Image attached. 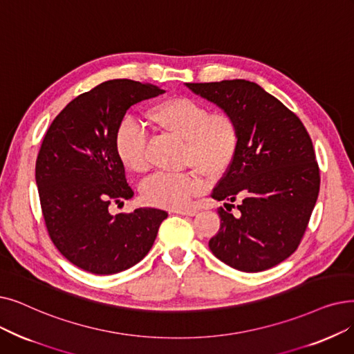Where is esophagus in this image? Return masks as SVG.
<instances>
[{
  "label": "esophagus",
  "instance_id": "esophagus-1",
  "mask_svg": "<svg viewBox=\"0 0 354 354\" xmlns=\"http://www.w3.org/2000/svg\"><path fill=\"white\" fill-rule=\"evenodd\" d=\"M172 212L175 214H180V215H189V217H194V215L198 212L194 208H188V209H172Z\"/></svg>",
  "mask_w": 354,
  "mask_h": 354
}]
</instances>
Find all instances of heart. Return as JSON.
I'll return each instance as SVG.
<instances>
[{
	"instance_id": "heart-1",
	"label": "heart",
	"mask_w": 354,
	"mask_h": 354,
	"mask_svg": "<svg viewBox=\"0 0 354 354\" xmlns=\"http://www.w3.org/2000/svg\"><path fill=\"white\" fill-rule=\"evenodd\" d=\"M146 118L162 131L182 140V163L208 178L223 175L236 158L239 129L225 113L208 114L203 104L187 97H174L151 104L146 110ZM114 146L118 159L129 171H146V133L137 122H121ZM203 185L196 172L158 174L143 183L142 196L150 205L180 209L189 205L191 198Z\"/></svg>"
}]
</instances>
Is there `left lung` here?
Listing matches in <instances>:
<instances>
[{"mask_svg": "<svg viewBox=\"0 0 354 354\" xmlns=\"http://www.w3.org/2000/svg\"><path fill=\"white\" fill-rule=\"evenodd\" d=\"M185 85L239 129L236 158L211 196L241 198L240 215L218 211L221 224L209 250L241 272L270 269L297 250L317 203L319 169L311 137L294 113L254 82Z\"/></svg>", "mask_w": 354, "mask_h": 354, "instance_id": "8db88e82", "label": "left lung"}]
</instances>
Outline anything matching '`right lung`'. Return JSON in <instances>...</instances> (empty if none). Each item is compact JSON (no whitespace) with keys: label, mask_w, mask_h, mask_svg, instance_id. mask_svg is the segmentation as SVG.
<instances>
[{"label":"right lung","mask_w":354,"mask_h":354,"mask_svg":"<svg viewBox=\"0 0 354 354\" xmlns=\"http://www.w3.org/2000/svg\"><path fill=\"white\" fill-rule=\"evenodd\" d=\"M131 80L105 81L72 100L53 120L36 160V183L49 236L71 263L95 274L126 270L149 253L167 212H110L133 198L115 133L131 105L163 94Z\"/></svg>","instance_id":"obj_1"}]
</instances>
